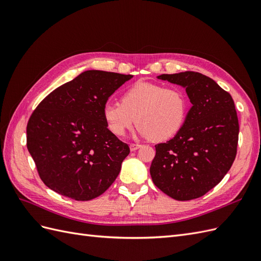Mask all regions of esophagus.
I'll use <instances>...</instances> for the list:
<instances>
[{
	"label": "esophagus",
	"mask_w": 261,
	"mask_h": 261,
	"mask_svg": "<svg viewBox=\"0 0 261 261\" xmlns=\"http://www.w3.org/2000/svg\"><path fill=\"white\" fill-rule=\"evenodd\" d=\"M140 147H141V145H139V144H130V145H129L130 151H135V150L139 149Z\"/></svg>",
	"instance_id": "1"
}]
</instances>
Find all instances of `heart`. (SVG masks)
I'll use <instances>...</instances> for the list:
<instances>
[{
    "label": "heart",
    "instance_id": "1",
    "mask_svg": "<svg viewBox=\"0 0 261 261\" xmlns=\"http://www.w3.org/2000/svg\"><path fill=\"white\" fill-rule=\"evenodd\" d=\"M188 98L178 87L138 82L126 90L120 102H107L102 110L110 132L124 136L137 122V132L144 137L160 141L173 137L184 125Z\"/></svg>",
    "mask_w": 261,
    "mask_h": 261
}]
</instances>
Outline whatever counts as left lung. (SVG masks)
Returning a JSON list of instances; mask_svg holds the SVG:
<instances>
[{"label": "left lung", "mask_w": 261, "mask_h": 261, "mask_svg": "<svg viewBox=\"0 0 261 261\" xmlns=\"http://www.w3.org/2000/svg\"><path fill=\"white\" fill-rule=\"evenodd\" d=\"M158 78L185 87L193 107L176 135L155 145L150 175L172 198H199L222 180L235 160L240 126L234 101L200 73L163 74Z\"/></svg>", "instance_id": "8db88e82"}]
</instances>
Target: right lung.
Masks as SVG:
<instances>
[{
  "instance_id": "right-lung-1",
  "label": "right lung",
  "mask_w": 261,
  "mask_h": 261,
  "mask_svg": "<svg viewBox=\"0 0 261 261\" xmlns=\"http://www.w3.org/2000/svg\"><path fill=\"white\" fill-rule=\"evenodd\" d=\"M132 77L86 70L38 105L27 124V148L52 191L85 201L113 184L129 147L108 129L102 110Z\"/></svg>"
}]
</instances>
